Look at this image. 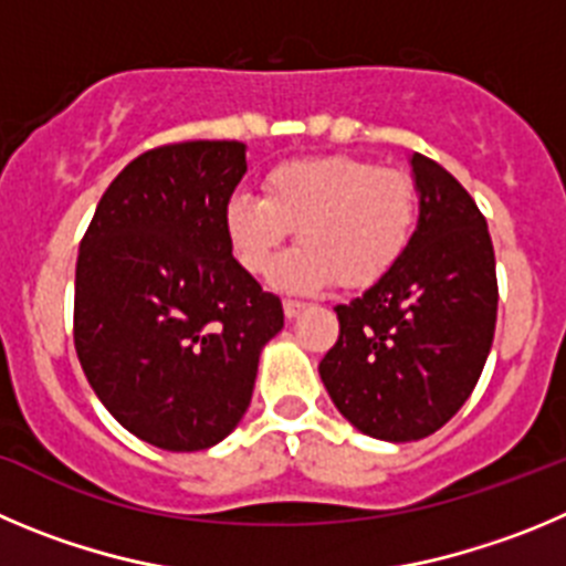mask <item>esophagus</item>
I'll return each mask as SVG.
<instances>
[{"label": "esophagus", "mask_w": 566, "mask_h": 566, "mask_svg": "<svg viewBox=\"0 0 566 566\" xmlns=\"http://www.w3.org/2000/svg\"><path fill=\"white\" fill-rule=\"evenodd\" d=\"M304 307H307V304H301V301L287 298V301H284V315H287V318H298V315L304 313Z\"/></svg>", "instance_id": "esophagus-1"}]
</instances>
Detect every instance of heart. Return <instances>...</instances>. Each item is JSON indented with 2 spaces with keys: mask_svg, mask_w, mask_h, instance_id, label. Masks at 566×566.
<instances>
[{
  "mask_svg": "<svg viewBox=\"0 0 566 566\" xmlns=\"http://www.w3.org/2000/svg\"><path fill=\"white\" fill-rule=\"evenodd\" d=\"M419 195L408 172L355 156H315L276 164L262 178V198L226 203V234L251 276H268L284 242L301 245L276 268L282 290L310 293L377 284L408 251Z\"/></svg>",
  "mask_w": 566,
  "mask_h": 566,
  "instance_id": "b5f03b06",
  "label": "heart"
}]
</instances>
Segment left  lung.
<instances>
[{"instance_id":"1","label":"left lung","mask_w":566,"mask_h":566,"mask_svg":"<svg viewBox=\"0 0 566 566\" xmlns=\"http://www.w3.org/2000/svg\"><path fill=\"white\" fill-rule=\"evenodd\" d=\"M419 223L408 251L360 298L318 371L335 408L379 441L441 430L478 385L497 324V268L472 195L413 153Z\"/></svg>"}]
</instances>
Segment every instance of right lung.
Listing matches in <instances>:
<instances>
[{
    "mask_svg": "<svg viewBox=\"0 0 566 566\" xmlns=\"http://www.w3.org/2000/svg\"><path fill=\"white\" fill-rule=\"evenodd\" d=\"M242 142H178L111 181L81 242L75 348L99 402L158 450L223 441L251 405L282 301L231 256Z\"/></svg>",
    "mask_w": 566,
    "mask_h": 566,
    "instance_id": "obj_1",
    "label": "right lung"
}]
</instances>
